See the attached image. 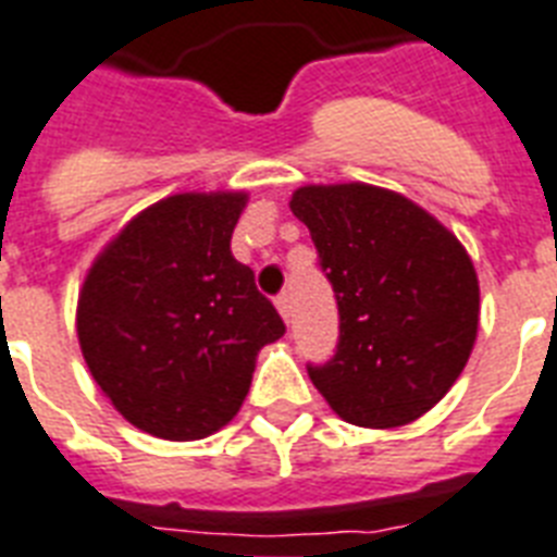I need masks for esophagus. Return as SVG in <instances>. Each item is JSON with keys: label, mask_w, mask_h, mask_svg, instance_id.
<instances>
[{"label": "esophagus", "mask_w": 557, "mask_h": 557, "mask_svg": "<svg viewBox=\"0 0 557 557\" xmlns=\"http://www.w3.org/2000/svg\"><path fill=\"white\" fill-rule=\"evenodd\" d=\"M275 307H278V313H282L284 322H290L293 305H290V296H287V293H282V296H278V299H275Z\"/></svg>", "instance_id": "obj_1"}]
</instances>
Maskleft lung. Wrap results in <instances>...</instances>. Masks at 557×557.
<instances>
[{
  "label": "left lung",
  "mask_w": 557,
  "mask_h": 557,
  "mask_svg": "<svg viewBox=\"0 0 557 557\" xmlns=\"http://www.w3.org/2000/svg\"><path fill=\"white\" fill-rule=\"evenodd\" d=\"M339 305V348L310 380L362 429H399L446 397L469 362L480 284L451 230L411 198L359 184H307L290 198Z\"/></svg>",
  "instance_id": "8db88e82"
}]
</instances>
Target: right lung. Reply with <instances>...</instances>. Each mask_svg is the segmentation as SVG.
Wrapping results in <instances>:
<instances>
[{"mask_svg": "<svg viewBox=\"0 0 557 557\" xmlns=\"http://www.w3.org/2000/svg\"><path fill=\"white\" fill-rule=\"evenodd\" d=\"M247 193H177L137 212L86 273L77 339L88 371L135 429L203 440L250 391L258 350L284 322L235 261Z\"/></svg>", "mask_w": 557, "mask_h": 557, "instance_id": "right-lung-1", "label": "right lung"}]
</instances>
